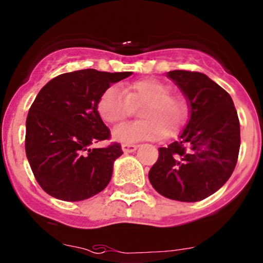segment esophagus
Wrapping results in <instances>:
<instances>
[{"label": "esophagus", "instance_id": "esophagus-1", "mask_svg": "<svg viewBox=\"0 0 263 263\" xmlns=\"http://www.w3.org/2000/svg\"><path fill=\"white\" fill-rule=\"evenodd\" d=\"M139 146L134 145V143H123L122 145V150L124 154H129V153H134V151L137 150Z\"/></svg>", "mask_w": 263, "mask_h": 263}]
</instances>
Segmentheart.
<instances>
[{
    "label": "heart",
    "mask_w": 263,
    "mask_h": 263,
    "mask_svg": "<svg viewBox=\"0 0 263 263\" xmlns=\"http://www.w3.org/2000/svg\"><path fill=\"white\" fill-rule=\"evenodd\" d=\"M166 83L155 78L134 81L124 90L109 85L98 99L97 109L102 120L118 123L131 113L132 107H140L136 122H127L113 129V139L134 143L143 140L161 139L175 134L184 123L186 107L180 97L170 93Z\"/></svg>",
    "instance_id": "1"
}]
</instances>
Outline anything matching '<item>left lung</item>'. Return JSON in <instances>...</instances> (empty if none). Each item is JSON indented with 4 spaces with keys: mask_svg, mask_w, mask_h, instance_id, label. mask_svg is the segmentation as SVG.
Wrapping results in <instances>:
<instances>
[{
    "mask_svg": "<svg viewBox=\"0 0 263 263\" xmlns=\"http://www.w3.org/2000/svg\"><path fill=\"white\" fill-rule=\"evenodd\" d=\"M190 103V120L178 141L159 148L148 171L157 193L173 200H203L231 178L241 146V129L231 96L199 71L173 70Z\"/></svg>",
    "mask_w": 263,
    "mask_h": 263,
    "instance_id": "obj_1",
    "label": "left lung"
}]
</instances>
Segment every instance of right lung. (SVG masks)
I'll return each instance as SVG.
<instances>
[{"instance_id": "add662e5", "label": "right lung", "mask_w": 263, "mask_h": 263, "mask_svg": "<svg viewBox=\"0 0 263 263\" xmlns=\"http://www.w3.org/2000/svg\"><path fill=\"white\" fill-rule=\"evenodd\" d=\"M131 74L83 69L60 74L41 88L26 118L25 150L44 192L79 201L108 185L113 162L123 151L117 142L90 147L110 137L97 103L112 83Z\"/></svg>"}]
</instances>
